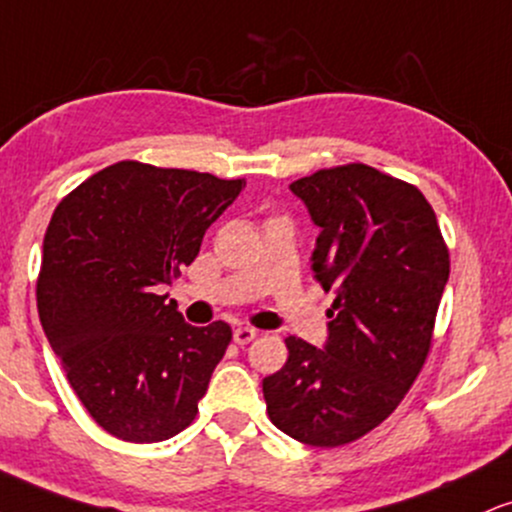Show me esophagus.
<instances>
[{"label": "esophagus", "instance_id": "obj_1", "mask_svg": "<svg viewBox=\"0 0 512 512\" xmlns=\"http://www.w3.org/2000/svg\"><path fill=\"white\" fill-rule=\"evenodd\" d=\"M257 334H260V331L252 329V326H236V329H233V341H236L238 346H248Z\"/></svg>", "mask_w": 512, "mask_h": 512}]
</instances>
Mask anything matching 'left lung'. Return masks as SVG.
Returning a JSON list of instances; mask_svg holds the SVG:
<instances>
[{
    "label": "left lung",
    "instance_id": "obj_1",
    "mask_svg": "<svg viewBox=\"0 0 512 512\" xmlns=\"http://www.w3.org/2000/svg\"><path fill=\"white\" fill-rule=\"evenodd\" d=\"M291 190L322 229L312 272L334 293L329 341L288 336V360L262 381L269 420L315 448L377 429L415 384L451 272L427 197L412 183L353 162L298 178Z\"/></svg>",
    "mask_w": 512,
    "mask_h": 512
}]
</instances>
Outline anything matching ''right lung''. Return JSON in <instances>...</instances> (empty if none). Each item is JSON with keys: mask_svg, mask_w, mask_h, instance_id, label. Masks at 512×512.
<instances>
[{"mask_svg": "<svg viewBox=\"0 0 512 512\" xmlns=\"http://www.w3.org/2000/svg\"><path fill=\"white\" fill-rule=\"evenodd\" d=\"M243 186V178L126 159L85 178L54 209L38 315L71 389L116 439L164 441L195 420L231 326L186 324L157 288L195 260Z\"/></svg>", "mask_w": 512, "mask_h": 512, "instance_id": "obj_1", "label": "right lung"}]
</instances>
